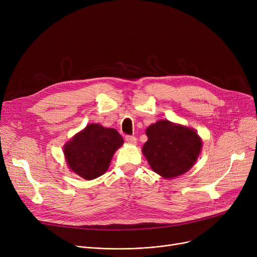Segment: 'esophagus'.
I'll list each match as a JSON object with an SVG mask.
<instances>
[{
    "mask_svg": "<svg viewBox=\"0 0 257 257\" xmlns=\"http://www.w3.org/2000/svg\"><path fill=\"white\" fill-rule=\"evenodd\" d=\"M126 141L130 145H137V139L134 137H126Z\"/></svg>",
    "mask_w": 257,
    "mask_h": 257,
    "instance_id": "34e87169",
    "label": "esophagus"
}]
</instances>
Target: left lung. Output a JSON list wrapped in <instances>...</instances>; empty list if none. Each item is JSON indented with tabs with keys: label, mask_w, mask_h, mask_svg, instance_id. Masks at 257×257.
Wrapping results in <instances>:
<instances>
[{
	"label": "left lung",
	"mask_w": 257,
	"mask_h": 257,
	"mask_svg": "<svg viewBox=\"0 0 257 257\" xmlns=\"http://www.w3.org/2000/svg\"><path fill=\"white\" fill-rule=\"evenodd\" d=\"M148 141L142 152L151 169L165 179H173L190 171L197 161L202 139L191 127L160 119L146 130Z\"/></svg>",
	"instance_id": "8db88e82"
}]
</instances>
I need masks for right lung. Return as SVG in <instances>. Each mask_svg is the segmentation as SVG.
Segmentation results:
<instances>
[{"label":"right lung","instance_id":"add662e5","mask_svg":"<svg viewBox=\"0 0 257 257\" xmlns=\"http://www.w3.org/2000/svg\"><path fill=\"white\" fill-rule=\"evenodd\" d=\"M123 144V138L115 129L89 124L66 142L63 154L71 172L92 180L106 173L112 156Z\"/></svg>","mask_w":257,"mask_h":257}]
</instances>
